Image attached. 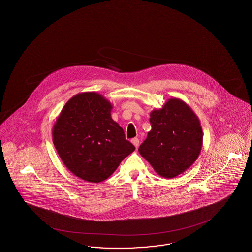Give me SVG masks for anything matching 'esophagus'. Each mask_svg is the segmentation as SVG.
<instances>
[{
  "label": "esophagus",
  "instance_id": "esophagus-1",
  "mask_svg": "<svg viewBox=\"0 0 252 252\" xmlns=\"http://www.w3.org/2000/svg\"><path fill=\"white\" fill-rule=\"evenodd\" d=\"M131 142L133 143V145L135 146L136 148H137V147H138V144H139V139H138L137 137H135V138H132Z\"/></svg>",
  "mask_w": 252,
  "mask_h": 252
}]
</instances>
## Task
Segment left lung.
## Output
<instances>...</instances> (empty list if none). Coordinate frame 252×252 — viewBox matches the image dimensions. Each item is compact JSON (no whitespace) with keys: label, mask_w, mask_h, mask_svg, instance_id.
Returning a JSON list of instances; mask_svg holds the SVG:
<instances>
[{"label":"left lung","mask_w":252,"mask_h":252,"mask_svg":"<svg viewBox=\"0 0 252 252\" xmlns=\"http://www.w3.org/2000/svg\"><path fill=\"white\" fill-rule=\"evenodd\" d=\"M152 130L139 146L140 155L159 176L174 178L198 159L203 133L198 116L182 99H168L150 114Z\"/></svg>","instance_id":"obj_1"}]
</instances>
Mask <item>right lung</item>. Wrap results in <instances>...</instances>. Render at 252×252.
<instances>
[{
  "label": "right lung",
  "mask_w": 252,
  "mask_h": 252,
  "mask_svg": "<svg viewBox=\"0 0 252 252\" xmlns=\"http://www.w3.org/2000/svg\"><path fill=\"white\" fill-rule=\"evenodd\" d=\"M112 109L97 92L78 93L65 103L53 127L54 147L65 167L91 183L107 179L135 151L111 117Z\"/></svg>",
  "instance_id": "1"
}]
</instances>
